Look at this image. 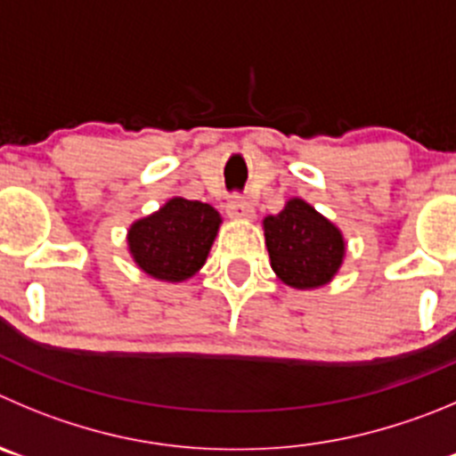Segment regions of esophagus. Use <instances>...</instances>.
<instances>
[{"mask_svg":"<svg viewBox=\"0 0 456 456\" xmlns=\"http://www.w3.org/2000/svg\"><path fill=\"white\" fill-rule=\"evenodd\" d=\"M227 214L232 216V218L248 220L254 216V207L249 200L240 198V195H233V198L227 202Z\"/></svg>","mask_w":456,"mask_h":456,"instance_id":"34e87169","label":"esophagus"}]
</instances>
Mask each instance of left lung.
<instances>
[{
    "instance_id": "1",
    "label": "left lung",
    "mask_w": 456,
    "mask_h": 456,
    "mask_svg": "<svg viewBox=\"0 0 456 456\" xmlns=\"http://www.w3.org/2000/svg\"><path fill=\"white\" fill-rule=\"evenodd\" d=\"M263 229L272 270L288 286H324L342 265V233L304 200H290L279 216H267Z\"/></svg>"
}]
</instances>
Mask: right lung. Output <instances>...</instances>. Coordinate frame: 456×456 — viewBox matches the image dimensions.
Masks as SVG:
<instances>
[{
  "label": "right lung",
  "instance_id": "obj_1",
  "mask_svg": "<svg viewBox=\"0 0 456 456\" xmlns=\"http://www.w3.org/2000/svg\"><path fill=\"white\" fill-rule=\"evenodd\" d=\"M220 216L211 204L173 198L148 218L130 227V254L146 274L184 281L207 261Z\"/></svg>",
  "mask_w": 456,
  "mask_h": 456
}]
</instances>
